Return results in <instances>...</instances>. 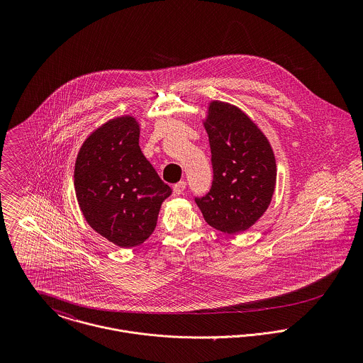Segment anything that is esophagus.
<instances>
[{
  "mask_svg": "<svg viewBox=\"0 0 363 363\" xmlns=\"http://www.w3.org/2000/svg\"><path fill=\"white\" fill-rule=\"evenodd\" d=\"M184 189H186V182H179V183H176V184L173 186V196H180V194H183Z\"/></svg>",
  "mask_w": 363,
  "mask_h": 363,
  "instance_id": "1",
  "label": "esophagus"
}]
</instances>
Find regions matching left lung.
<instances>
[{
  "instance_id": "8db88e82",
  "label": "left lung",
  "mask_w": 363,
  "mask_h": 363,
  "mask_svg": "<svg viewBox=\"0 0 363 363\" xmlns=\"http://www.w3.org/2000/svg\"><path fill=\"white\" fill-rule=\"evenodd\" d=\"M203 123L213 182L196 203L209 226L228 235L245 232L271 204L277 183L274 150L259 125L235 104L211 101Z\"/></svg>"
}]
</instances>
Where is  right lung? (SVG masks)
I'll use <instances>...</instances> for the list:
<instances>
[{"label": "right lung", "mask_w": 363, "mask_h": 363, "mask_svg": "<svg viewBox=\"0 0 363 363\" xmlns=\"http://www.w3.org/2000/svg\"><path fill=\"white\" fill-rule=\"evenodd\" d=\"M140 128L130 114L107 120L86 137L74 169L85 220L123 249L140 246L152 235L160 206L172 194L141 152Z\"/></svg>", "instance_id": "right-lung-1"}]
</instances>
